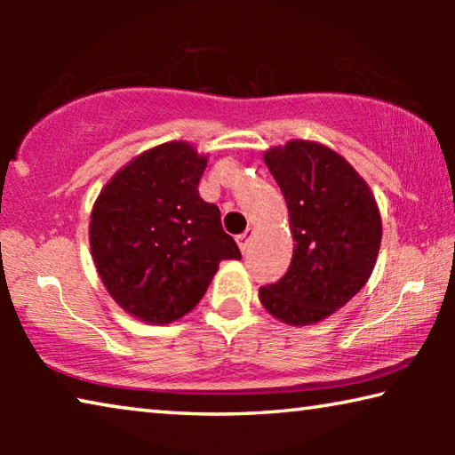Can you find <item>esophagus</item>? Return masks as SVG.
<instances>
[{"mask_svg":"<svg viewBox=\"0 0 455 455\" xmlns=\"http://www.w3.org/2000/svg\"><path fill=\"white\" fill-rule=\"evenodd\" d=\"M252 235H255V230L252 228H246L243 235H238L236 236V243H238V249H241L243 252L249 249V244H251V238H252Z\"/></svg>","mask_w":455,"mask_h":455,"instance_id":"1","label":"esophagus"}]
</instances>
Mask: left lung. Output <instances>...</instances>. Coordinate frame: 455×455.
Listing matches in <instances>:
<instances>
[{
    "instance_id": "1",
    "label": "left lung",
    "mask_w": 455,
    "mask_h": 455,
    "mask_svg": "<svg viewBox=\"0 0 455 455\" xmlns=\"http://www.w3.org/2000/svg\"><path fill=\"white\" fill-rule=\"evenodd\" d=\"M295 241L289 271L259 289L265 309L287 325L327 319L363 289L381 244V214L367 182L341 154L311 140L265 152Z\"/></svg>"
}]
</instances>
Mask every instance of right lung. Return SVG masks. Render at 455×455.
<instances>
[{
  "instance_id": "add662e5",
  "label": "right lung",
  "mask_w": 455,
  "mask_h": 455,
  "mask_svg": "<svg viewBox=\"0 0 455 455\" xmlns=\"http://www.w3.org/2000/svg\"><path fill=\"white\" fill-rule=\"evenodd\" d=\"M206 163L188 142L154 146L112 176L92 209L90 249L100 279L144 323L184 317L220 260L241 259L219 206L198 195Z\"/></svg>"
}]
</instances>
